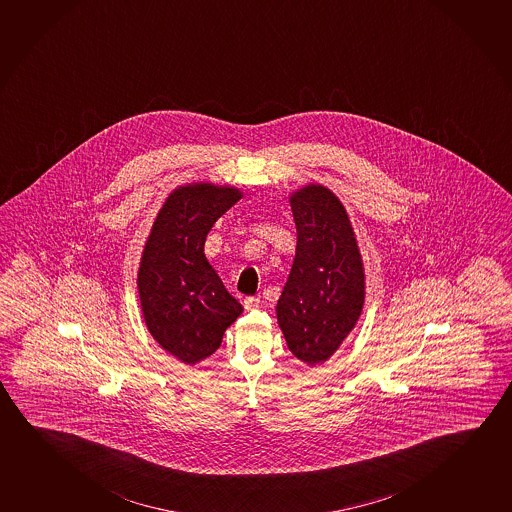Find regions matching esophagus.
<instances>
[{
    "label": "esophagus",
    "mask_w": 512,
    "mask_h": 512,
    "mask_svg": "<svg viewBox=\"0 0 512 512\" xmlns=\"http://www.w3.org/2000/svg\"><path fill=\"white\" fill-rule=\"evenodd\" d=\"M243 303H245L246 310H257L260 306V297H245V301H243Z\"/></svg>",
    "instance_id": "obj_1"
}]
</instances>
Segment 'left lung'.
I'll return each instance as SVG.
<instances>
[{
	"instance_id": "8db88e82",
	"label": "left lung",
	"mask_w": 512,
	"mask_h": 512,
	"mask_svg": "<svg viewBox=\"0 0 512 512\" xmlns=\"http://www.w3.org/2000/svg\"><path fill=\"white\" fill-rule=\"evenodd\" d=\"M296 257L276 304L278 326L303 363H324L356 326L364 304V267L340 199L322 185L292 193Z\"/></svg>"
}]
</instances>
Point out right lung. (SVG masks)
<instances>
[{"mask_svg":"<svg viewBox=\"0 0 512 512\" xmlns=\"http://www.w3.org/2000/svg\"><path fill=\"white\" fill-rule=\"evenodd\" d=\"M243 195L234 186L193 183L167 197L151 227L137 287L149 333L186 364L215 354L225 329L243 312L206 255L216 220Z\"/></svg>","mask_w":512,"mask_h":512,"instance_id":"1","label":"right lung"}]
</instances>
